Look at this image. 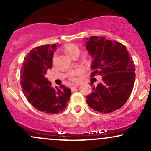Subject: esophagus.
Returning a JSON list of instances; mask_svg holds the SVG:
<instances>
[{
    "instance_id": "obj_1",
    "label": "esophagus",
    "mask_w": 151,
    "mask_h": 151,
    "mask_svg": "<svg viewBox=\"0 0 151 151\" xmlns=\"http://www.w3.org/2000/svg\"><path fill=\"white\" fill-rule=\"evenodd\" d=\"M79 85H80V84H74V85L72 86V87H71V89H75V88H77L79 86Z\"/></svg>"
}]
</instances>
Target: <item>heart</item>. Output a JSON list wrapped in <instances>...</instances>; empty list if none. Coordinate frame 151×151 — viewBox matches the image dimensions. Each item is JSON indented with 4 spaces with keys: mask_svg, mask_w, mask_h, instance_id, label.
I'll return each instance as SVG.
<instances>
[{
    "mask_svg": "<svg viewBox=\"0 0 151 151\" xmlns=\"http://www.w3.org/2000/svg\"><path fill=\"white\" fill-rule=\"evenodd\" d=\"M64 50H65V52L71 58L74 56V55H76V54H79V47L74 44L67 45L64 48ZM80 70H75L71 72L70 74V78L71 80L75 81L77 79V77L80 74Z\"/></svg>",
    "mask_w": 151,
    "mask_h": 151,
    "instance_id": "1",
    "label": "heart"
}]
</instances>
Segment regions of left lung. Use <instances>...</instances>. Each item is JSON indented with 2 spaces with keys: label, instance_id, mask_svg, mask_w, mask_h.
Returning a JSON list of instances; mask_svg holds the SVG:
<instances>
[{
  "label": "left lung",
  "instance_id": "8db88e82",
  "mask_svg": "<svg viewBox=\"0 0 151 151\" xmlns=\"http://www.w3.org/2000/svg\"><path fill=\"white\" fill-rule=\"evenodd\" d=\"M86 40V50L93 58L91 77H102L101 83L92 86L86 103L95 111L111 113L125 104L132 92L136 77L134 62L126 46L120 42L98 36Z\"/></svg>",
  "mask_w": 151,
  "mask_h": 151
}]
</instances>
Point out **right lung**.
I'll use <instances>...</instances> for the list:
<instances>
[{"label": "right lung", "instance_id": "add662e5", "mask_svg": "<svg viewBox=\"0 0 151 151\" xmlns=\"http://www.w3.org/2000/svg\"><path fill=\"white\" fill-rule=\"evenodd\" d=\"M56 44L33 48L24 58L20 71V84L24 95L32 106L47 114L65 110L72 95L71 89L61 85L54 88L45 75L52 68Z\"/></svg>", "mask_w": 151, "mask_h": 151}]
</instances>
